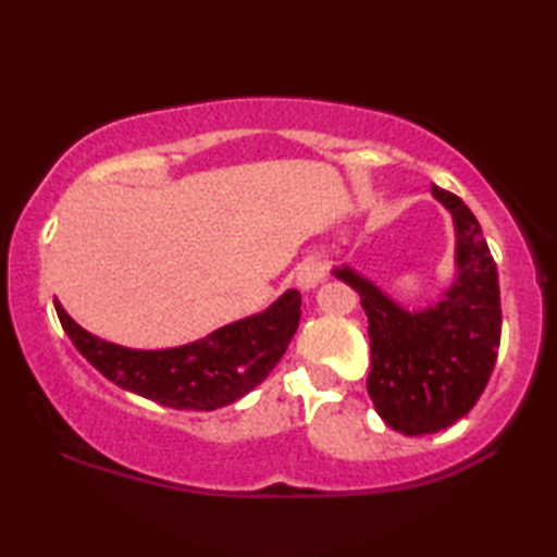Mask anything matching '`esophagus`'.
Segmentation results:
<instances>
[{"label":"esophagus","mask_w":557,"mask_h":557,"mask_svg":"<svg viewBox=\"0 0 557 557\" xmlns=\"http://www.w3.org/2000/svg\"><path fill=\"white\" fill-rule=\"evenodd\" d=\"M297 285L301 287V289H314V287H319L324 282V268H322V262H317V260H307V262H301V265L297 268Z\"/></svg>","instance_id":"obj_1"}]
</instances>
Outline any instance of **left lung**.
<instances>
[{
    "mask_svg": "<svg viewBox=\"0 0 557 557\" xmlns=\"http://www.w3.org/2000/svg\"><path fill=\"white\" fill-rule=\"evenodd\" d=\"M455 223V277L437 301L408 309L351 265L332 270L361 295L369 317L375 412L408 437L432 435L474 408L502 342L498 272L482 225L459 196L432 186Z\"/></svg>",
    "mask_w": 557,
    "mask_h": 557,
    "instance_id": "1",
    "label": "left lung"
}]
</instances>
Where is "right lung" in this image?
Returning a JSON list of instances; mask_svg holds the SVG:
<instances>
[{"label":"right lung","mask_w":557,"mask_h":557,"mask_svg":"<svg viewBox=\"0 0 557 557\" xmlns=\"http://www.w3.org/2000/svg\"><path fill=\"white\" fill-rule=\"evenodd\" d=\"M53 305L73 346L108 381L176 410H219L248 395L285 356L301 317V295L287 289L265 312L225 324L199 342L145 351L98 338L75 324L59 299Z\"/></svg>","instance_id":"1"}]
</instances>
